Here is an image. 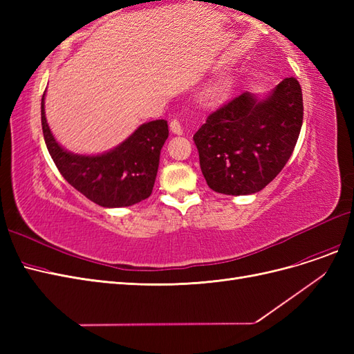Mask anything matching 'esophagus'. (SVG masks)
<instances>
[{"label": "esophagus", "mask_w": 354, "mask_h": 354, "mask_svg": "<svg viewBox=\"0 0 354 354\" xmlns=\"http://www.w3.org/2000/svg\"><path fill=\"white\" fill-rule=\"evenodd\" d=\"M169 130L173 131L174 134H177V136L183 134V127H181V124H180L178 120H173V121L169 122Z\"/></svg>", "instance_id": "esophagus-1"}]
</instances>
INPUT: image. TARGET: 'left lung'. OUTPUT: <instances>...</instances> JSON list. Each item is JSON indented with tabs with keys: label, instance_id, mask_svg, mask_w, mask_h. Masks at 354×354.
Here are the masks:
<instances>
[{
	"label": "left lung",
	"instance_id": "1",
	"mask_svg": "<svg viewBox=\"0 0 354 354\" xmlns=\"http://www.w3.org/2000/svg\"><path fill=\"white\" fill-rule=\"evenodd\" d=\"M303 125V93L285 78L269 97L248 91L208 115L194 136L207 185L224 195L264 189L291 158Z\"/></svg>",
	"mask_w": 354,
	"mask_h": 354
}]
</instances>
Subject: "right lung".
Listing matches in <instances>:
<instances>
[{"mask_svg":"<svg viewBox=\"0 0 354 354\" xmlns=\"http://www.w3.org/2000/svg\"><path fill=\"white\" fill-rule=\"evenodd\" d=\"M41 100L42 134L57 169L80 194L100 207H130L151 196L159 165V155L168 138V124L156 120L143 124L113 151L82 156L69 153L53 137Z\"/></svg>","mask_w":354,"mask_h":354,"instance_id":"right-lung-1","label":"right lung"}]
</instances>
